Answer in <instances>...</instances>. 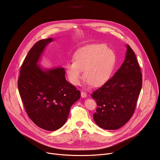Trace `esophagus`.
<instances>
[{"mask_svg": "<svg viewBox=\"0 0 160 160\" xmlns=\"http://www.w3.org/2000/svg\"><path fill=\"white\" fill-rule=\"evenodd\" d=\"M81 97H83V98H85V97H87V93L84 92H81Z\"/></svg>", "mask_w": 160, "mask_h": 160, "instance_id": "34e87169", "label": "esophagus"}]
</instances>
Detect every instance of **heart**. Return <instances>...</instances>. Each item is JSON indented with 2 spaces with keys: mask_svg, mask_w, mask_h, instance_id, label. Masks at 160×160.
Segmentation results:
<instances>
[{
  "mask_svg": "<svg viewBox=\"0 0 160 160\" xmlns=\"http://www.w3.org/2000/svg\"><path fill=\"white\" fill-rule=\"evenodd\" d=\"M117 61L115 52L106 44H93L82 47L68 62L65 71L72 84L78 86L82 78V71L88 85L100 87L109 80Z\"/></svg>",
  "mask_w": 160,
  "mask_h": 160,
  "instance_id": "1",
  "label": "heart"
}]
</instances>
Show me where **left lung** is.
Returning <instances> with one entry per match:
<instances>
[{
  "label": "left lung",
  "mask_w": 160,
  "mask_h": 160,
  "mask_svg": "<svg viewBox=\"0 0 160 160\" xmlns=\"http://www.w3.org/2000/svg\"><path fill=\"white\" fill-rule=\"evenodd\" d=\"M142 84L139 64L133 50L128 44L126 59L121 67L92 95L97 105L93 114L95 123L107 130L124 126L135 112Z\"/></svg>",
  "instance_id": "obj_1"
}]
</instances>
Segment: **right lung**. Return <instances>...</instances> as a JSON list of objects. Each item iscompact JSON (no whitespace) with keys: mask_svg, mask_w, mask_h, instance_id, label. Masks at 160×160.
<instances>
[{"mask_svg":"<svg viewBox=\"0 0 160 160\" xmlns=\"http://www.w3.org/2000/svg\"><path fill=\"white\" fill-rule=\"evenodd\" d=\"M52 38L34 44L21 66L19 93L29 118L47 131L59 129L66 122L71 107L80 99V92L68 82L63 68L44 71L37 63Z\"/></svg>","mask_w":160,"mask_h":160,"instance_id":"obj_1","label":"right lung"}]
</instances>
